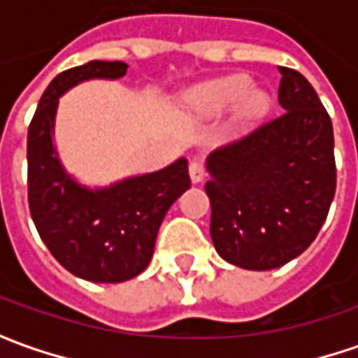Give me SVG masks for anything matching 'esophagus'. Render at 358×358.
Segmentation results:
<instances>
[{"instance_id": "obj_1", "label": "esophagus", "mask_w": 358, "mask_h": 358, "mask_svg": "<svg viewBox=\"0 0 358 358\" xmlns=\"http://www.w3.org/2000/svg\"><path fill=\"white\" fill-rule=\"evenodd\" d=\"M189 177H191L193 183H201V181L205 179V167H203V163L193 161V163L189 165Z\"/></svg>"}]
</instances>
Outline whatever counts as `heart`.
I'll return each mask as SVG.
<instances>
[{"mask_svg":"<svg viewBox=\"0 0 358 358\" xmlns=\"http://www.w3.org/2000/svg\"><path fill=\"white\" fill-rule=\"evenodd\" d=\"M185 103L193 117L211 121L223 117L231 109L241 129H249L259 123L271 109V95L265 90L253 87V79L247 73H231L205 81L187 91Z\"/></svg>","mask_w":358,"mask_h":358,"instance_id":"heart-1","label":"heart"}]
</instances>
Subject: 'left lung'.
Instances as JSON below:
<instances>
[{
	"mask_svg": "<svg viewBox=\"0 0 358 358\" xmlns=\"http://www.w3.org/2000/svg\"><path fill=\"white\" fill-rule=\"evenodd\" d=\"M281 117L207 159L211 239L227 263L282 267L323 227L337 189L333 123L317 91L279 67Z\"/></svg>",
	"mask_w": 358,
	"mask_h": 358,
	"instance_id": "left-lung-1",
	"label": "left lung"
}]
</instances>
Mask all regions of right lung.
<instances>
[{"label": "right lung", "instance_id": "right-lung-1", "mask_svg": "<svg viewBox=\"0 0 358 358\" xmlns=\"http://www.w3.org/2000/svg\"><path fill=\"white\" fill-rule=\"evenodd\" d=\"M127 67L93 59L59 73L43 91L27 133V197L37 233L63 267L91 282H123L143 273L163 217L191 187L185 157L103 187L81 183L62 163L59 97L83 81H117Z\"/></svg>", "mask_w": 358, "mask_h": 358}]
</instances>
